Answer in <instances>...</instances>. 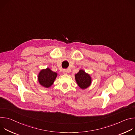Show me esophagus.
Masks as SVG:
<instances>
[{
  "instance_id": "34e87169",
  "label": "esophagus",
  "mask_w": 135,
  "mask_h": 135,
  "mask_svg": "<svg viewBox=\"0 0 135 135\" xmlns=\"http://www.w3.org/2000/svg\"><path fill=\"white\" fill-rule=\"evenodd\" d=\"M62 72H63L64 74H67V73H68L69 72V71L68 69H64L62 70Z\"/></svg>"
}]
</instances>
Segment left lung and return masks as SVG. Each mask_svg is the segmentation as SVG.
I'll return each mask as SVG.
<instances>
[{"mask_svg":"<svg viewBox=\"0 0 135 135\" xmlns=\"http://www.w3.org/2000/svg\"><path fill=\"white\" fill-rule=\"evenodd\" d=\"M75 78L77 84L82 89L88 88L91 84L92 79L90 75L82 69L80 70L78 73L75 74Z\"/></svg>","mask_w":135,"mask_h":135,"instance_id":"left-lung-1","label":"left lung"}]
</instances>
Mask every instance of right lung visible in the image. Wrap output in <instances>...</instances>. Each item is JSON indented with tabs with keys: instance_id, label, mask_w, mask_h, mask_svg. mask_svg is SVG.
I'll return each instance as SVG.
<instances>
[{
	"instance_id": "add662e5",
	"label": "right lung",
	"mask_w": 135,
	"mask_h": 135,
	"mask_svg": "<svg viewBox=\"0 0 135 135\" xmlns=\"http://www.w3.org/2000/svg\"><path fill=\"white\" fill-rule=\"evenodd\" d=\"M57 75L56 73L47 68L40 71L38 76V80L42 86L49 88L53 84Z\"/></svg>"
}]
</instances>
